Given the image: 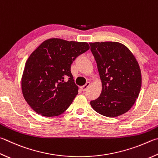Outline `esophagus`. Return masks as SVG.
<instances>
[{
    "label": "esophagus",
    "mask_w": 158,
    "mask_h": 158,
    "mask_svg": "<svg viewBox=\"0 0 158 158\" xmlns=\"http://www.w3.org/2000/svg\"><path fill=\"white\" fill-rule=\"evenodd\" d=\"M90 82H87L86 84H85L84 85H83V86L81 87V90H82L83 91H85V90H86L87 89H88V88L89 87V85H90Z\"/></svg>",
    "instance_id": "obj_1"
}]
</instances>
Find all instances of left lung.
<instances>
[{"instance_id":"8db88e82","label":"left lung","mask_w":158,"mask_h":158,"mask_svg":"<svg viewBox=\"0 0 158 158\" xmlns=\"http://www.w3.org/2000/svg\"><path fill=\"white\" fill-rule=\"evenodd\" d=\"M95 59L102 90L90 105L97 113L116 117L127 113L138 97L142 85L141 70L135 57L118 42L90 43Z\"/></svg>"}]
</instances>
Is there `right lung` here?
I'll list each match as a JSON object with an SVG mask.
<instances>
[{
	"mask_svg": "<svg viewBox=\"0 0 158 158\" xmlns=\"http://www.w3.org/2000/svg\"><path fill=\"white\" fill-rule=\"evenodd\" d=\"M89 48L88 43L54 38L45 40L30 54L21 88L25 101L36 113L55 117L70 106L79 89L72 75L71 64Z\"/></svg>",
	"mask_w": 158,
	"mask_h": 158,
	"instance_id": "right-lung-1",
	"label": "right lung"
}]
</instances>
